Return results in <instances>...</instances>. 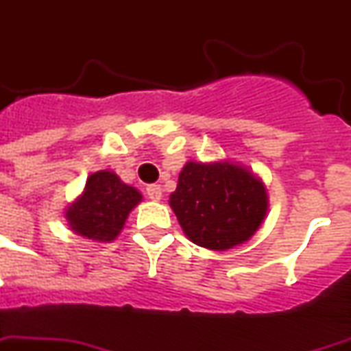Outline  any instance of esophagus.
Returning a JSON list of instances; mask_svg holds the SVG:
<instances>
[{
  "label": "esophagus",
  "mask_w": 351,
  "mask_h": 351,
  "mask_svg": "<svg viewBox=\"0 0 351 351\" xmlns=\"http://www.w3.org/2000/svg\"><path fill=\"white\" fill-rule=\"evenodd\" d=\"M146 195L149 200L158 202L162 198V187L158 184H149L146 187Z\"/></svg>",
  "instance_id": "esophagus-1"
}]
</instances>
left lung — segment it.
<instances>
[{
	"label": "left lung",
	"mask_w": 351,
	"mask_h": 351,
	"mask_svg": "<svg viewBox=\"0 0 351 351\" xmlns=\"http://www.w3.org/2000/svg\"><path fill=\"white\" fill-rule=\"evenodd\" d=\"M169 204L189 240L210 250L247 241L267 215L263 184L229 162H187Z\"/></svg>",
	"instance_id": "obj_1"
}]
</instances>
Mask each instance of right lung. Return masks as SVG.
Listing matches in <instances>:
<instances>
[{
    "instance_id": "1",
    "label": "right lung",
    "mask_w": 351,
    "mask_h": 351,
    "mask_svg": "<svg viewBox=\"0 0 351 351\" xmlns=\"http://www.w3.org/2000/svg\"><path fill=\"white\" fill-rule=\"evenodd\" d=\"M141 200V193L121 182L115 173L97 171L86 180L84 193L70 205L66 218L77 234L88 240L111 241Z\"/></svg>"
}]
</instances>
